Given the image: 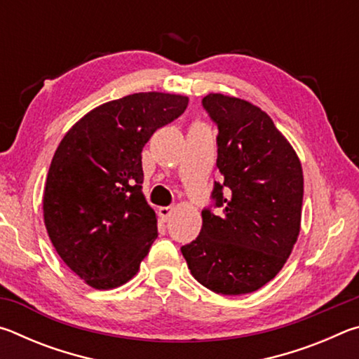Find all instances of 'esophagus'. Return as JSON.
I'll return each mask as SVG.
<instances>
[{"instance_id":"34e87169","label":"esophagus","mask_w":359,"mask_h":359,"mask_svg":"<svg viewBox=\"0 0 359 359\" xmlns=\"http://www.w3.org/2000/svg\"><path fill=\"white\" fill-rule=\"evenodd\" d=\"M158 214H160L163 222H166L168 218L171 217V214H172V208H171V205H163V208L158 209Z\"/></svg>"}]
</instances>
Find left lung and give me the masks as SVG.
Segmentation results:
<instances>
[{"label":"left lung","instance_id":"8db88e82","mask_svg":"<svg viewBox=\"0 0 359 359\" xmlns=\"http://www.w3.org/2000/svg\"><path fill=\"white\" fill-rule=\"evenodd\" d=\"M203 106L218 126L212 199L223 210L204 209L201 233L180 250L205 288L253 293L280 272L299 236L302 166L258 106L222 93L204 96Z\"/></svg>","mask_w":359,"mask_h":359}]
</instances>
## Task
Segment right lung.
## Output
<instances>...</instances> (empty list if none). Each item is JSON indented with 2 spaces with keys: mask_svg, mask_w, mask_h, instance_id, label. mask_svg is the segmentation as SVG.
<instances>
[{
  "mask_svg": "<svg viewBox=\"0 0 359 359\" xmlns=\"http://www.w3.org/2000/svg\"><path fill=\"white\" fill-rule=\"evenodd\" d=\"M187 106V96L174 93L123 96L83 115L60 142L44 223L60 258L90 287H120L147 257L158 228L142 193V147Z\"/></svg>",
  "mask_w": 359,
  "mask_h": 359,
  "instance_id": "1",
  "label": "right lung"
}]
</instances>
